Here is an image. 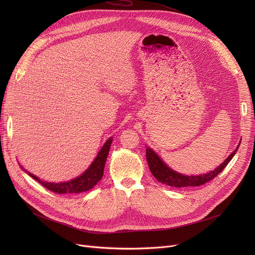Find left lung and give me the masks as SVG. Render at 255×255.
I'll return each mask as SVG.
<instances>
[{"label": "left lung", "instance_id": "obj_1", "mask_svg": "<svg viewBox=\"0 0 255 255\" xmlns=\"http://www.w3.org/2000/svg\"><path fill=\"white\" fill-rule=\"evenodd\" d=\"M239 149L238 148L229 156L222 164H220L219 167L215 168L213 171H210L205 175L199 176H184L182 173H179L175 170L170 169L159 156L150 148L145 149L146 154V161H148L150 170L152 175L156 178V180L160 183L171 186V187H189V186H200L203 184H206L207 182H210L215 177H217L219 173L225 168V166L230 163L235 154L237 153Z\"/></svg>", "mask_w": 255, "mask_h": 255}]
</instances>
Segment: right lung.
Returning a JSON list of instances; mask_svg holds the SVG:
<instances>
[{"label": "right lung", "mask_w": 255, "mask_h": 255, "mask_svg": "<svg viewBox=\"0 0 255 255\" xmlns=\"http://www.w3.org/2000/svg\"><path fill=\"white\" fill-rule=\"evenodd\" d=\"M113 141V137L109 138L102 146V149L98 153L97 157L94 160L91 166L79 177L64 183H48L39 180L36 176L29 173V175L40 184L43 185L45 188L48 190L59 193V194H66V193H80L91 190L94 186H95L103 177V170L104 165L106 162L107 155H109L111 144Z\"/></svg>", "instance_id": "add662e5"}]
</instances>
